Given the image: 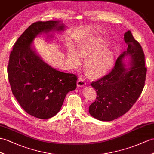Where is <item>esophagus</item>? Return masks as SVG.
<instances>
[{
  "label": "esophagus",
  "mask_w": 154,
  "mask_h": 154,
  "mask_svg": "<svg viewBox=\"0 0 154 154\" xmlns=\"http://www.w3.org/2000/svg\"><path fill=\"white\" fill-rule=\"evenodd\" d=\"M86 84L85 82L82 80V79H79L77 82V85L78 87H84Z\"/></svg>",
  "instance_id": "1"
}]
</instances>
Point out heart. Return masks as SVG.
Wrapping results in <instances>:
<instances>
[{
  "label": "heart",
  "mask_w": 154,
  "mask_h": 154,
  "mask_svg": "<svg viewBox=\"0 0 154 154\" xmlns=\"http://www.w3.org/2000/svg\"><path fill=\"white\" fill-rule=\"evenodd\" d=\"M107 42L101 36H92L84 40L78 46L77 52L70 48L67 61L72 68H78L84 61V68L88 77L91 80L103 78L113 67L115 55L113 51L105 48Z\"/></svg>",
  "instance_id": "1"
}]
</instances>
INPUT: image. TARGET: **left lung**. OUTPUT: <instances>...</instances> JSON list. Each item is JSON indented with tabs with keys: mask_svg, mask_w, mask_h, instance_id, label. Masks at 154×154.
Returning a JSON list of instances; mask_svg holds the SVG:
<instances>
[{
	"mask_svg": "<svg viewBox=\"0 0 154 154\" xmlns=\"http://www.w3.org/2000/svg\"><path fill=\"white\" fill-rule=\"evenodd\" d=\"M124 40L128 44L127 50L119 55L114 68L106 76L91 83L97 96L89 112L100 121H112L125 114L144 87L147 69L144 51L130 31L124 34ZM126 57L129 59V66L125 65Z\"/></svg>",
	"mask_w": 154,
	"mask_h": 154,
	"instance_id": "1",
	"label": "left lung"
}]
</instances>
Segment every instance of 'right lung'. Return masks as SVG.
<instances>
[{
  "label": "right lung",
  "mask_w": 154,
  "mask_h": 154,
  "mask_svg": "<svg viewBox=\"0 0 154 154\" xmlns=\"http://www.w3.org/2000/svg\"><path fill=\"white\" fill-rule=\"evenodd\" d=\"M59 21H37L25 30L14 44L8 66V80L14 97L23 110L34 117L48 119L57 114L67 93L76 88L75 74L60 72L44 61L32 47L37 36L65 31Z\"/></svg>",
  "instance_id": "right-lung-1"
}]
</instances>
